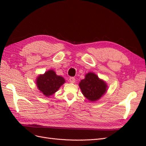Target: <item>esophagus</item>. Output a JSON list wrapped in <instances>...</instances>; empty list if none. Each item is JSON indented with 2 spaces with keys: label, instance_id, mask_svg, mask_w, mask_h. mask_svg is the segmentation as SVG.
I'll list each match as a JSON object with an SVG mask.
<instances>
[{
  "label": "esophagus",
  "instance_id": "obj_1",
  "mask_svg": "<svg viewBox=\"0 0 146 146\" xmlns=\"http://www.w3.org/2000/svg\"><path fill=\"white\" fill-rule=\"evenodd\" d=\"M69 82L70 83H74L75 82H76V78L74 77H70L69 78Z\"/></svg>",
  "mask_w": 146,
  "mask_h": 146
}]
</instances>
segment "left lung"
Wrapping results in <instances>:
<instances>
[{"mask_svg": "<svg viewBox=\"0 0 146 146\" xmlns=\"http://www.w3.org/2000/svg\"><path fill=\"white\" fill-rule=\"evenodd\" d=\"M84 96L90 101L99 99L107 91V85L94 73H88L79 83Z\"/></svg>", "mask_w": 146, "mask_h": 146, "instance_id": "obj_1", "label": "left lung"}]
</instances>
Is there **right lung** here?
<instances>
[{
	"label": "right lung",
	"instance_id": "1",
	"mask_svg": "<svg viewBox=\"0 0 146 146\" xmlns=\"http://www.w3.org/2000/svg\"><path fill=\"white\" fill-rule=\"evenodd\" d=\"M65 82L64 78L57 76L52 70H48L44 75L39 76L36 79L38 89L46 96H49L58 91Z\"/></svg>",
	"mask_w": 146,
	"mask_h": 146
}]
</instances>
